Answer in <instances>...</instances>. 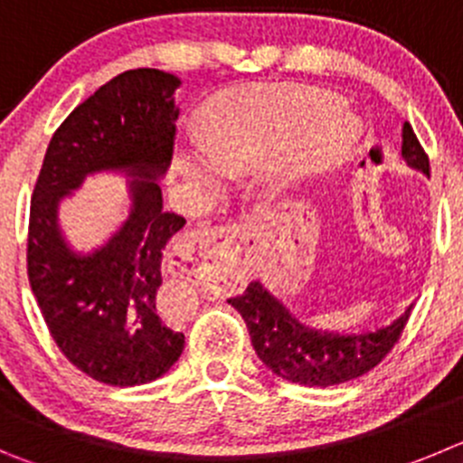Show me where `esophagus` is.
<instances>
[{"label": "esophagus", "mask_w": 463, "mask_h": 463, "mask_svg": "<svg viewBox=\"0 0 463 463\" xmlns=\"http://www.w3.org/2000/svg\"><path fill=\"white\" fill-rule=\"evenodd\" d=\"M240 228L235 223L203 226L187 232L166 253V267L173 274H194L201 265L226 269L237 260Z\"/></svg>", "instance_id": "obj_1"}]
</instances>
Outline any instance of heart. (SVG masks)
I'll return each mask as SVG.
<instances>
[{"instance_id": "b5f03b06", "label": "heart", "mask_w": 463, "mask_h": 463, "mask_svg": "<svg viewBox=\"0 0 463 463\" xmlns=\"http://www.w3.org/2000/svg\"><path fill=\"white\" fill-rule=\"evenodd\" d=\"M205 146L180 166L196 183L214 187L228 173H244L280 159L285 175H315L343 162L356 141V120L345 102L313 86H262L222 107L203 129Z\"/></svg>"}]
</instances>
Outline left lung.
<instances>
[{"mask_svg": "<svg viewBox=\"0 0 463 463\" xmlns=\"http://www.w3.org/2000/svg\"><path fill=\"white\" fill-rule=\"evenodd\" d=\"M402 157L409 166L430 175V157L409 123L402 128ZM228 304L241 315L258 358L271 373L288 382L319 388L352 382L377 368L395 347L411 315L409 306L395 322L358 334L313 329L299 322L258 280L249 283L240 297L228 299Z\"/></svg>", "mask_w": 463, "mask_h": 463, "instance_id": "1", "label": "left lung"}]
</instances>
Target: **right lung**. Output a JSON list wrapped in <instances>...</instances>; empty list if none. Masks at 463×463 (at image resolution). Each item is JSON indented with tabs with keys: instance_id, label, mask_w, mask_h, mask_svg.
<instances>
[{
	"instance_id": "right-lung-1",
	"label": "right lung",
	"mask_w": 463,
	"mask_h": 463,
	"mask_svg": "<svg viewBox=\"0 0 463 463\" xmlns=\"http://www.w3.org/2000/svg\"><path fill=\"white\" fill-rule=\"evenodd\" d=\"M175 75L137 68L114 77L71 111L52 137L32 194L27 274L63 356L107 386L155 382L180 358L184 335L155 308L162 256L184 217L162 210L175 146ZM125 167L137 178L133 212L98 252L72 254L55 228V205L89 172Z\"/></svg>"
}]
</instances>
